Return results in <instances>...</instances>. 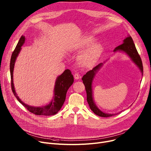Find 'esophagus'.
I'll return each mask as SVG.
<instances>
[{
    "mask_svg": "<svg viewBox=\"0 0 151 151\" xmlns=\"http://www.w3.org/2000/svg\"><path fill=\"white\" fill-rule=\"evenodd\" d=\"M74 78H75V80H78V79H80L81 77H80V75H79L78 73H75L74 74Z\"/></svg>",
    "mask_w": 151,
    "mask_h": 151,
    "instance_id": "34e87169",
    "label": "esophagus"
}]
</instances>
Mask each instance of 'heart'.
I'll return each instance as SVG.
<instances>
[{
  "instance_id": "b5f03b06",
  "label": "heart",
  "mask_w": 151,
  "mask_h": 151,
  "mask_svg": "<svg viewBox=\"0 0 151 151\" xmlns=\"http://www.w3.org/2000/svg\"><path fill=\"white\" fill-rule=\"evenodd\" d=\"M94 38L89 37L83 38L79 43V47L81 50H86L94 43ZM104 48L103 46L100 45H94L90 48L84 53L80 58H79V61L82 65L85 66L91 65L99 59L101 55Z\"/></svg>"
}]
</instances>
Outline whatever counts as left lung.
<instances>
[{"mask_svg":"<svg viewBox=\"0 0 151 151\" xmlns=\"http://www.w3.org/2000/svg\"><path fill=\"white\" fill-rule=\"evenodd\" d=\"M123 51L127 54L131 58L132 60L135 63V64L139 68L142 73V75H143V67H142V63L141 59L137 50V48L135 47V45L134 44L132 38L130 36L125 38L124 40L123 43L119 45L116 47L114 51ZM103 63H100L98 65L95 67L92 70L88 71V72L86 73V75H84L83 76L82 80H83V84H84L86 93H87V101H88V103L92 111L94 114H96L99 116L103 117H108L113 116V115H115V114H106L101 111L96 106V105H95L92 99V82L94 76L96 75V73L97 72V70H99V68L101 67Z\"/></svg>","mask_w":151,"mask_h":151,"instance_id":"8db88e82","label":"left lung"}]
</instances>
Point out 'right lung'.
<instances>
[{
	"label": "right lung",
	"instance_id": "right-lung-1",
	"mask_svg": "<svg viewBox=\"0 0 151 151\" xmlns=\"http://www.w3.org/2000/svg\"><path fill=\"white\" fill-rule=\"evenodd\" d=\"M24 41L25 37L22 35L12 54L10 59V69L11 75V86L13 93H14V96L17 99V100L30 113L39 116L54 115L58 113L65 100L67 92L70 87L73 83V76L72 74H71L70 70L67 69L63 71V73L61 75H60L57 78L54 88V96L53 97V100L49 105L41 107H34L24 104L19 99L17 93L15 92L13 82V73L16 59H17L21 49V46H22L24 43Z\"/></svg>",
	"mask_w": 151,
	"mask_h": 151
}]
</instances>
